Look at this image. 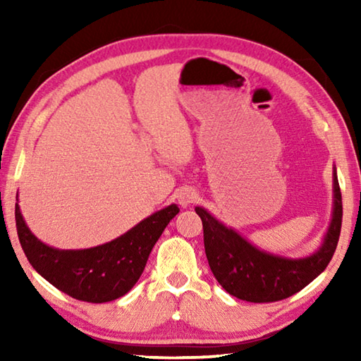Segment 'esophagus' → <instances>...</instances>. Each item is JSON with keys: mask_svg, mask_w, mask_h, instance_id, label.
<instances>
[{"mask_svg": "<svg viewBox=\"0 0 361 361\" xmlns=\"http://www.w3.org/2000/svg\"><path fill=\"white\" fill-rule=\"evenodd\" d=\"M175 199H176V202L183 207V209H186V207L195 202V199H197V192H195L194 188L185 186L175 192Z\"/></svg>", "mask_w": 361, "mask_h": 361, "instance_id": "34e87169", "label": "esophagus"}]
</instances>
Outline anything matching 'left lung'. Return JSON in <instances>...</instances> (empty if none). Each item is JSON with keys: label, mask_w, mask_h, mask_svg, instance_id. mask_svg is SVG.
<instances>
[{"label": "left lung", "mask_w": 361, "mask_h": 361, "mask_svg": "<svg viewBox=\"0 0 361 361\" xmlns=\"http://www.w3.org/2000/svg\"><path fill=\"white\" fill-rule=\"evenodd\" d=\"M202 219L209 266L229 295L248 302H274L301 291L325 271L338 247L342 223V197L333 167V212L322 243L314 253L288 258L261 250L204 207H195Z\"/></svg>", "instance_id": "obj_1"}]
</instances>
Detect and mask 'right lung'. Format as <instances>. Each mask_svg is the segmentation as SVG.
I'll return each mask as SVG.
<instances>
[{
  "label": "right lung",
  "instance_id": "obj_1",
  "mask_svg": "<svg viewBox=\"0 0 361 361\" xmlns=\"http://www.w3.org/2000/svg\"><path fill=\"white\" fill-rule=\"evenodd\" d=\"M178 212V205L172 204L142 219L118 239L82 250H60L41 242L30 231L19 204H16V224L27 259L41 277L79 301L100 304L133 288L152 247Z\"/></svg>",
  "mask_w": 361,
  "mask_h": 361
}]
</instances>
